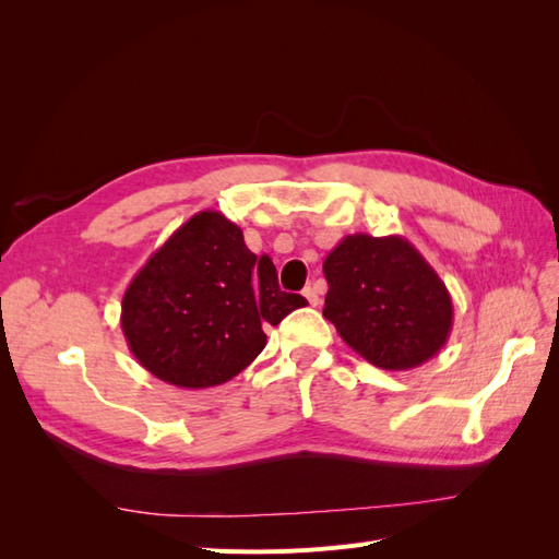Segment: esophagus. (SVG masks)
<instances>
[{
  "label": "esophagus",
  "mask_w": 559,
  "mask_h": 559,
  "mask_svg": "<svg viewBox=\"0 0 559 559\" xmlns=\"http://www.w3.org/2000/svg\"><path fill=\"white\" fill-rule=\"evenodd\" d=\"M302 296L308 298V302L312 308H317L319 306V292L314 289V286H306V292H302Z\"/></svg>",
  "instance_id": "esophagus-1"
}]
</instances>
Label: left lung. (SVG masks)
<instances>
[{"instance_id":"obj_1","label":"left lung","mask_w":559,"mask_h":559,"mask_svg":"<svg viewBox=\"0 0 559 559\" xmlns=\"http://www.w3.org/2000/svg\"><path fill=\"white\" fill-rule=\"evenodd\" d=\"M324 277V317L368 364L411 370L445 347L454 317L450 292L401 235H347L329 251Z\"/></svg>"}]
</instances>
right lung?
Instances as JSON below:
<instances>
[{
	"label": "right lung",
	"mask_w": 559,
	"mask_h": 559,
	"mask_svg": "<svg viewBox=\"0 0 559 559\" xmlns=\"http://www.w3.org/2000/svg\"><path fill=\"white\" fill-rule=\"evenodd\" d=\"M308 306L277 284L242 228L202 210L151 253L121 302L126 343L151 376L181 389L224 384L265 347L263 329Z\"/></svg>",
	"instance_id": "1"
}]
</instances>
